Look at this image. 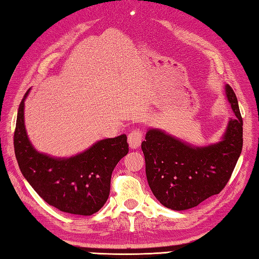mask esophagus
<instances>
[{
  "label": "esophagus",
  "instance_id": "1",
  "mask_svg": "<svg viewBox=\"0 0 259 259\" xmlns=\"http://www.w3.org/2000/svg\"><path fill=\"white\" fill-rule=\"evenodd\" d=\"M142 139H144V133L140 129L133 130L128 136V142L133 149H137L141 145Z\"/></svg>",
  "mask_w": 259,
  "mask_h": 259
}]
</instances>
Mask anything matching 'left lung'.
I'll return each instance as SVG.
<instances>
[{
	"instance_id": "left-lung-1",
	"label": "left lung",
	"mask_w": 259,
	"mask_h": 259,
	"mask_svg": "<svg viewBox=\"0 0 259 259\" xmlns=\"http://www.w3.org/2000/svg\"><path fill=\"white\" fill-rule=\"evenodd\" d=\"M226 95L236 117L216 145L194 148L160 130H149L141 149L152 194L164 207L185 210L221 192L227 185L243 148V118L230 85Z\"/></svg>"
}]
</instances>
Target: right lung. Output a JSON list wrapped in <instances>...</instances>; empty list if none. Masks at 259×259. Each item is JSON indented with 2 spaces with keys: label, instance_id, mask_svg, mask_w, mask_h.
<instances>
[{
  "label": "right lung",
  "instance_id": "1",
  "mask_svg": "<svg viewBox=\"0 0 259 259\" xmlns=\"http://www.w3.org/2000/svg\"><path fill=\"white\" fill-rule=\"evenodd\" d=\"M24 95L14 130V152L24 178L43 200L64 212L90 216L110 194L114 167L129 152L126 136L104 139L75 157L57 159L37 152L24 128Z\"/></svg>",
  "mask_w": 259,
  "mask_h": 259
}]
</instances>
